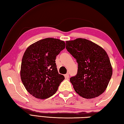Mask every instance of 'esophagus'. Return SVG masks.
Segmentation results:
<instances>
[{
    "instance_id": "esophagus-1",
    "label": "esophagus",
    "mask_w": 124,
    "mask_h": 124,
    "mask_svg": "<svg viewBox=\"0 0 124 124\" xmlns=\"http://www.w3.org/2000/svg\"><path fill=\"white\" fill-rule=\"evenodd\" d=\"M65 79H69V74H68V73H67V74H65Z\"/></svg>"
}]
</instances>
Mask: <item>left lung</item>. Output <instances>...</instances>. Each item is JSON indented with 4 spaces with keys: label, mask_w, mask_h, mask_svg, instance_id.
Returning <instances> with one entry per match:
<instances>
[{
    "label": "left lung",
    "mask_w": 124,
    "mask_h": 124,
    "mask_svg": "<svg viewBox=\"0 0 124 124\" xmlns=\"http://www.w3.org/2000/svg\"><path fill=\"white\" fill-rule=\"evenodd\" d=\"M66 48L78 64L76 76L70 81L76 93L84 98L92 99L103 93L112 75L108 54L97 44L87 39L66 41Z\"/></svg>",
    "instance_id": "1"
}]
</instances>
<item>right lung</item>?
Here are the masks:
<instances>
[{"instance_id": "obj_1", "label": "right lung", "mask_w": 124, "mask_h": 124, "mask_svg": "<svg viewBox=\"0 0 124 124\" xmlns=\"http://www.w3.org/2000/svg\"><path fill=\"white\" fill-rule=\"evenodd\" d=\"M65 46L64 41L47 38L26 50L21 65V80L27 92L36 98L52 96L64 80V76L58 73L55 60Z\"/></svg>"}]
</instances>
